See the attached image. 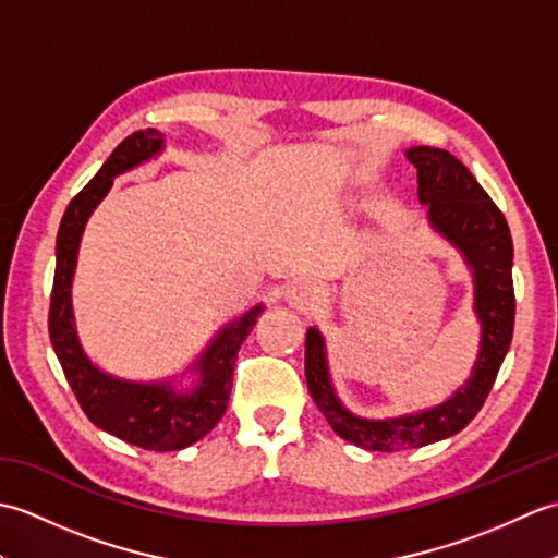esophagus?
<instances>
[{"instance_id":"esophagus-1","label":"esophagus","mask_w":558,"mask_h":558,"mask_svg":"<svg viewBox=\"0 0 558 558\" xmlns=\"http://www.w3.org/2000/svg\"><path fill=\"white\" fill-rule=\"evenodd\" d=\"M288 304L300 314H314L318 304H322V294H318V288L312 286V282H298V286L288 290Z\"/></svg>"}]
</instances>
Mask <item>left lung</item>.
<instances>
[{"label":"left lung","mask_w":558,"mask_h":558,"mask_svg":"<svg viewBox=\"0 0 558 558\" xmlns=\"http://www.w3.org/2000/svg\"><path fill=\"white\" fill-rule=\"evenodd\" d=\"M417 168V194L429 206V220L453 242L475 270V310L482 322V350L470 381L434 410L398 420H360L340 405L328 381L324 340L316 328L306 333L304 376L318 412L345 441L396 453L453 436L482 410L511 345L515 324L513 240L499 206L484 192L453 153L417 146L408 150Z\"/></svg>","instance_id":"1"}]
</instances>
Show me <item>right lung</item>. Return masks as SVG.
<instances>
[{
  "label": "right lung",
  "instance_id": "right-lung-1",
  "mask_svg": "<svg viewBox=\"0 0 558 558\" xmlns=\"http://www.w3.org/2000/svg\"><path fill=\"white\" fill-rule=\"evenodd\" d=\"M160 146L162 134L156 129L126 136L105 160L100 172L71 198L57 232V266L47 328H50L52 348L66 381L93 424L138 448L180 450L204 438L228 410L236 352H240L244 338L252 333L264 306H254L240 322L225 328L213 340V345L198 362L201 384L192 393H174L165 384H129L102 374L83 354L74 328V314H71V278H74L81 232L86 228L88 216L110 192L117 174L156 156Z\"/></svg>",
  "mask_w": 558,
  "mask_h": 558
}]
</instances>
